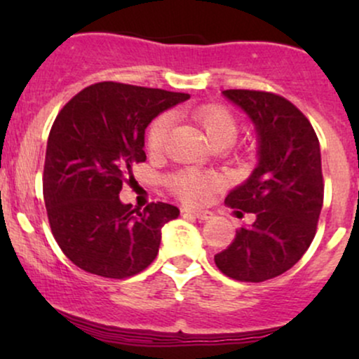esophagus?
Masks as SVG:
<instances>
[{
	"instance_id": "obj_1",
	"label": "esophagus",
	"mask_w": 359,
	"mask_h": 359,
	"mask_svg": "<svg viewBox=\"0 0 359 359\" xmlns=\"http://www.w3.org/2000/svg\"><path fill=\"white\" fill-rule=\"evenodd\" d=\"M184 212L191 214V216L197 217V219H201V221L209 219V217L212 216V212H209V211H197V209H184Z\"/></svg>"
}]
</instances>
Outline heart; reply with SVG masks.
I'll use <instances>...</instances> for the list:
<instances>
[{
    "label": "heart",
    "instance_id": "1",
    "mask_svg": "<svg viewBox=\"0 0 359 359\" xmlns=\"http://www.w3.org/2000/svg\"><path fill=\"white\" fill-rule=\"evenodd\" d=\"M194 121L204 130L214 148H228L236 140V119L224 106L203 104L191 113ZM168 131H170V116L167 113L154 118L147 130V148L150 154H160L165 147ZM170 191L179 199L189 204H203L208 201L214 189L219 185V179L212 174L197 170H182L168 180Z\"/></svg>",
    "mask_w": 359,
    "mask_h": 359
}]
</instances>
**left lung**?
Returning <instances> with one entry per match:
<instances>
[{
  "label": "left lung",
  "instance_id": "1",
  "mask_svg": "<svg viewBox=\"0 0 359 359\" xmlns=\"http://www.w3.org/2000/svg\"><path fill=\"white\" fill-rule=\"evenodd\" d=\"M222 94L257 126L259 162L226 197L238 216L253 214V224L238 229L214 262L238 282H265L290 270L316 236L324 201L319 140L306 114L278 94L250 89Z\"/></svg>",
  "mask_w": 359,
  "mask_h": 359
}]
</instances>
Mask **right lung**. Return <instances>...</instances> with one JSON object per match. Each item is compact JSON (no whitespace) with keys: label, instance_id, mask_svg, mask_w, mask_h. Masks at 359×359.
<instances>
[{"label":"right lung","instance_id":"obj_1","mask_svg":"<svg viewBox=\"0 0 359 359\" xmlns=\"http://www.w3.org/2000/svg\"><path fill=\"white\" fill-rule=\"evenodd\" d=\"M185 93L104 81L77 93L53 121L43 165V199L57 245L76 266L128 278L158 253L162 226L179 216L167 203L145 209L119 201L131 168L147 160L145 130Z\"/></svg>","mask_w":359,"mask_h":359}]
</instances>
